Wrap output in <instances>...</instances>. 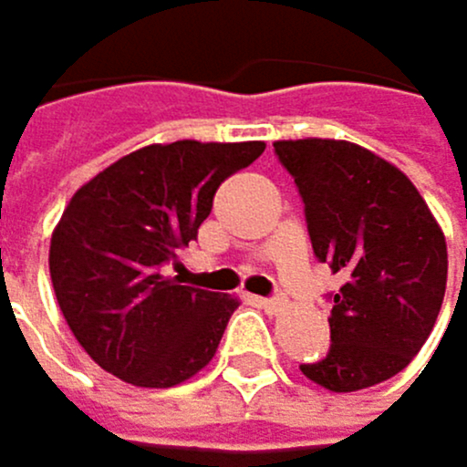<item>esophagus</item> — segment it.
Masks as SVG:
<instances>
[{"instance_id":"1","label":"esophagus","mask_w":467,"mask_h":467,"mask_svg":"<svg viewBox=\"0 0 467 467\" xmlns=\"http://www.w3.org/2000/svg\"><path fill=\"white\" fill-rule=\"evenodd\" d=\"M257 306H261V309H266L269 315H277V312H284L286 300L284 297H261V300H257Z\"/></svg>"}]
</instances>
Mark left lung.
Instances as JSON below:
<instances>
[{
    "label": "left lung",
    "instance_id": "obj_1",
    "mask_svg": "<svg viewBox=\"0 0 467 467\" xmlns=\"http://www.w3.org/2000/svg\"><path fill=\"white\" fill-rule=\"evenodd\" d=\"M275 152L297 183L317 261L343 277L331 348L300 371L337 394L383 383L417 358L442 309V229L409 175L360 144L297 139Z\"/></svg>",
    "mask_w": 467,
    "mask_h": 467
}]
</instances>
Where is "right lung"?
<instances>
[{
    "instance_id": "obj_1",
    "label": "right lung",
    "mask_w": 467,
    "mask_h": 467,
    "mask_svg": "<svg viewBox=\"0 0 467 467\" xmlns=\"http://www.w3.org/2000/svg\"><path fill=\"white\" fill-rule=\"evenodd\" d=\"M264 141H172L119 158L90 178L50 238V280L81 348L113 377L172 389L215 358L238 297L164 275L213 210L221 183Z\"/></svg>"
}]
</instances>
